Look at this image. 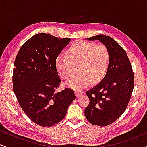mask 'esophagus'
Returning a JSON list of instances; mask_svg holds the SVG:
<instances>
[{
    "label": "esophagus",
    "mask_w": 147,
    "mask_h": 147,
    "mask_svg": "<svg viewBox=\"0 0 147 147\" xmlns=\"http://www.w3.org/2000/svg\"><path fill=\"white\" fill-rule=\"evenodd\" d=\"M83 92H84L83 91H82V90H75V93L77 97H79L81 95H82V94H83Z\"/></svg>",
    "instance_id": "obj_1"
}]
</instances>
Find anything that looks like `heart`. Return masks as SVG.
<instances>
[{"mask_svg":"<svg viewBox=\"0 0 147 147\" xmlns=\"http://www.w3.org/2000/svg\"><path fill=\"white\" fill-rule=\"evenodd\" d=\"M66 55H59L55 60L57 72L64 79L70 76L72 63L78 65L79 76L69 79L66 85L72 88H83L90 83L100 82L109 68L110 55L103 44L84 41H77L68 49Z\"/></svg>","mask_w":147,"mask_h":147,"instance_id":"obj_1","label":"heart"}]
</instances>
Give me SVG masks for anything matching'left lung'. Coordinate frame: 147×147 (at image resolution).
I'll list each match as a JSON object with an SVG mask.
<instances>
[{"label":"left lung","instance_id":"8db88e82","mask_svg":"<svg viewBox=\"0 0 147 147\" xmlns=\"http://www.w3.org/2000/svg\"><path fill=\"white\" fill-rule=\"evenodd\" d=\"M88 39L102 42L110 55L104 78L86 92L90 102L84 111L90 124L106 126L115 122L127 108L134 87V75L126 51L113 38L99 34Z\"/></svg>","mask_w":147,"mask_h":147}]
</instances>
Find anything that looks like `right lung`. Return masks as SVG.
I'll return each mask as SVG.
<instances>
[{
  "label": "right lung",
  "mask_w": 147,
  "mask_h": 147,
  "mask_svg": "<svg viewBox=\"0 0 147 147\" xmlns=\"http://www.w3.org/2000/svg\"><path fill=\"white\" fill-rule=\"evenodd\" d=\"M70 41V38L37 34L23 44L15 59L13 90L25 113L38 126L61 122L76 97L71 88L55 91L61 82L55 60Z\"/></svg>",
  "instance_id": "right-lung-1"
}]
</instances>
